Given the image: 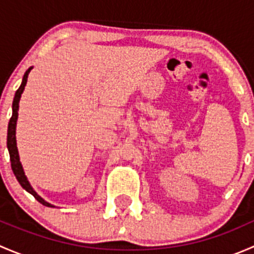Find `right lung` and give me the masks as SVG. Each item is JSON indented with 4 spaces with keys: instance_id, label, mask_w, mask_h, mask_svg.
<instances>
[{
    "instance_id": "add662e5",
    "label": "right lung",
    "mask_w": 254,
    "mask_h": 254,
    "mask_svg": "<svg viewBox=\"0 0 254 254\" xmlns=\"http://www.w3.org/2000/svg\"><path fill=\"white\" fill-rule=\"evenodd\" d=\"M30 70H32V67L28 68V70L25 71L24 76H23L22 84H20L19 88L17 89L16 96H14L13 104H12V111H13V113H12V117H11V119H9L8 131H7V147H8L9 160H11L12 171H13L14 176H16L17 181L19 182L20 186H22L23 188H24L25 190L28 191V193L32 194V195L34 196V198L37 199V200L39 201L40 204H43V205H45V206L53 207V205H51V204L47 203V201H45L44 199L40 198V196L38 195L37 193H35L34 189H33L32 187H30V184H29V182H28L27 177H25L24 172H23V168H22V165H20V162H19V156H18V150H17V143H16V124H17V118H18V104H19L20 96H22L23 91H24L25 84H27L28 75H29Z\"/></svg>"
}]
</instances>
